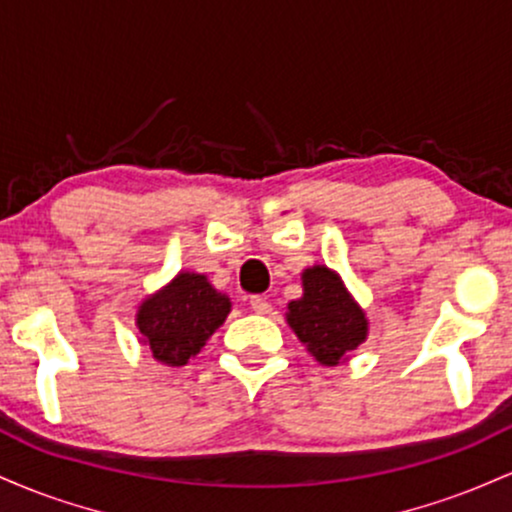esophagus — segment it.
I'll list each match as a JSON object with an SVG mask.
<instances>
[{
    "label": "esophagus",
    "instance_id": "1",
    "mask_svg": "<svg viewBox=\"0 0 512 512\" xmlns=\"http://www.w3.org/2000/svg\"><path fill=\"white\" fill-rule=\"evenodd\" d=\"M250 308L255 310L257 315H272V303H269L264 296H252L250 298Z\"/></svg>",
    "mask_w": 512,
    "mask_h": 512
}]
</instances>
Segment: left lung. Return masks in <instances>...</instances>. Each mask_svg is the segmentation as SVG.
I'll return each instance as SVG.
<instances>
[{"mask_svg": "<svg viewBox=\"0 0 512 512\" xmlns=\"http://www.w3.org/2000/svg\"><path fill=\"white\" fill-rule=\"evenodd\" d=\"M303 296L289 303L286 322L322 366H337L366 342L368 320L346 291L342 276L325 264L303 272Z\"/></svg>", "mask_w": 512, "mask_h": 512, "instance_id": "1", "label": "left lung"}]
</instances>
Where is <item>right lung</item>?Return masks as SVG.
I'll return each instance as SVG.
<instances>
[{
    "instance_id": "right-lung-1",
    "label": "right lung",
    "mask_w": 512,
    "mask_h": 512,
    "mask_svg": "<svg viewBox=\"0 0 512 512\" xmlns=\"http://www.w3.org/2000/svg\"><path fill=\"white\" fill-rule=\"evenodd\" d=\"M228 313L231 298L216 291L207 276L180 272L139 305V342L149 346L158 363L185 366L226 322Z\"/></svg>"
}]
</instances>
